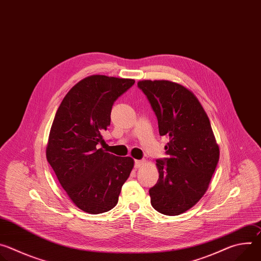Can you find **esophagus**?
<instances>
[{
    "label": "esophagus",
    "instance_id": "esophagus-1",
    "mask_svg": "<svg viewBox=\"0 0 261 261\" xmlns=\"http://www.w3.org/2000/svg\"><path fill=\"white\" fill-rule=\"evenodd\" d=\"M144 163H145L144 160H135V161H134V167H135V168H139V167H141Z\"/></svg>",
    "mask_w": 261,
    "mask_h": 261
}]
</instances>
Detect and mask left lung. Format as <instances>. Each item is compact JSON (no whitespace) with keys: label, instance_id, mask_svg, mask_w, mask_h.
I'll list each match as a JSON object with an SVG mask.
<instances>
[{"label":"left lung","instance_id":"8db88e82","mask_svg":"<svg viewBox=\"0 0 261 261\" xmlns=\"http://www.w3.org/2000/svg\"><path fill=\"white\" fill-rule=\"evenodd\" d=\"M158 121L159 134L169 137L166 158L157 159L159 179L148 192L153 207L176 216L191 208L205 193L219 161L210 120L198 99L185 87L168 81H142Z\"/></svg>","mask_w":261,"mask_h":261}]
</instances>
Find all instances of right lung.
Segmentation results:
<instances>
[{
  "mask_svg": "<svg viewBox=\"0 0 261 261\" xmlns=\"http://www.w3.org/2000/svg\"><path fill=\"white\" fill-rule=\"evenodd\" d=\"M134 80L89 76L74 86L57 110L46 158L60 184L77 207L101 214L116 206L133 159L105 152L102 133L110 125L115 101Z\"/></svg>",
  "mask_w": 261,
  "mask_h": 261,
  "instance_id": "right-lung-1",
  "label": "right lung"
}]
</instances>
